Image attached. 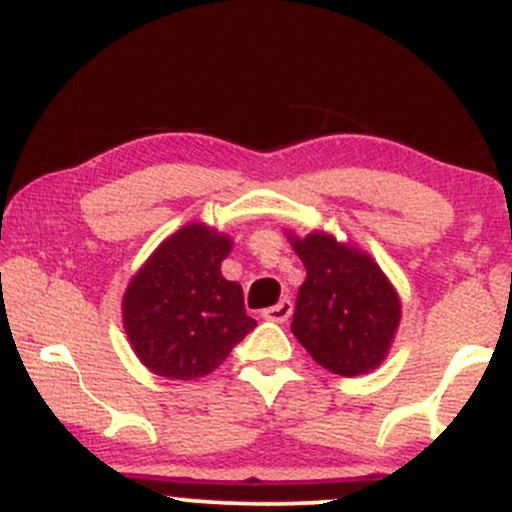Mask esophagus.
I'll return each mask as SVG.
<instances>
[{
	"label": "esophagus",
	"instance_id": "esophagus-1",
	"mask_svg": "<svg viewBox=\"0 0 512 512\" xmlns=\"http://www.w3.org/2000/svg\"><path fill=\"white\" fill-rule=\"evenodd\" d=\"M290 314H292V302L290 300H280L278 304H275V307L263 309V317H266L268 321H278V324L287 321Z\"/></svg>",
	"mask_w": 512,
	"mask_h": 512
}]
</instances>
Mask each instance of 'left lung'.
Segmentation results:
<instances>
[{"label":"left lung","instance_id":"8db88e82","mask_svg":"<svg viewBox=\"0 0 512 512\" xmlns=\"http://www.w3.org/2000/svg\"><path fill=\"white\" fill-rule=\"evenodd\" d=\"M307 268L290 329L321 367L355 377L375 370L399 326L394 287L370 256L326 234L292 239Z\"/></svg>","mask_w":512,"mask_h":512}]
</instances>
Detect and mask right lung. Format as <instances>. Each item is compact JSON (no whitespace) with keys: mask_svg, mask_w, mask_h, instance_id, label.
Returning <instances> with one entry per match:
<instances>
[{"mask_svg":"<svg viewBox=\"0 0 512 512\" xmlns=\"http://www.w3.org/2000/svg\"><path fill=\"white\" fill-rule=\"evenodd\" d=\"M229 249L225 234L188 225L166 239L128 285L125 331L137 358L157 375H210L256 329L241 285L220 273Z\"/></svg>","mask_w":512,"mask_h":512,"instance_id":"add662e5","label":"right lung"}]
</instances>
